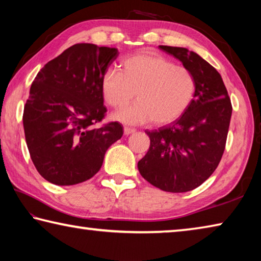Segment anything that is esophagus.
<instances>
[{"label": "esophagus", "mask_w": 261, "mask_h": 261, "mask_svg": "<svg viewBox=\"0 0 261 261\" xmlns=\"http://www.w3.org/2000/svg\"><path fill=\"white\" fill-rule=\"evenodd\" d=\"M136 130L135 129H131V127H124V135H126V136H129V135H131V134H134Z\"/></svg>", "instance_id": "1"}]
</instances>
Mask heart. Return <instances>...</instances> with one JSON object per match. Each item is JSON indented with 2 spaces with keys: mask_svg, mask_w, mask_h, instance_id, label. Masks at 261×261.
Instances as JSON below:
<instances>
[{
  "mask_svg": "<svg viewBox=\"0 0 261 261\" xmlns=\"http://www.w3.org/2000/svg\"><path fill=\"white\" fill-rule=\"evenodd\" d=\"M121 71L108 70L101 78L105 103L123 108L132 99L137 102L112 115L123 124L140 125L153 121L158 125L177 120L187 112L196 95L197 81L191 70L154 53L126 57Z\"/></svg>",
  "mask_w": 261,
  "mask_h": 261,
  "instance_id": "b5f03b06",
  "label": "heart"
}]
</instances>
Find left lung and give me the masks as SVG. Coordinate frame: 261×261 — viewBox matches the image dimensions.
<instances>
[{"label": "left lung", "instance_id": "1", "mask_svg": "<svg viewBox=\"0 0 261 261\" xmlns=\"http://www.w3.org/2000/svg\"><path fill=\"white\" fill-rule=\"evenodd\" d=\"M191 70L196 95L182 116L148 131L149 148L138 162L140 175L167 192H187L214 173L226 148L231 101L215 68L187 48L160 46Z\"/></svg>", "mask_w": 261, "mask_h": 261}]
</instances>
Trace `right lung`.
<instances>
[{
	"label": "right lung",
	"mask_w": 261,
	"mask_h": 261,
	"mask_svg": "<svg viewBox=\"0 0 261 261\" xmlns=\"http://www.w3.org/2000/svg\"><path fill=\"white\" fill-rule=\"evenodd\" d=\"M116 48L76 43L45 64L34 78L23 114L25 139L38 173L56 185L90 179L106 151L123 136L106 116L100 84Z\"/></svg>",
	"instance_id": "obj_1"
}]
</instances>
